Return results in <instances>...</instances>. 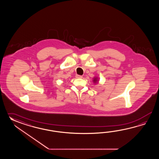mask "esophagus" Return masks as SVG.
I'll use <instances>...</instances> for the list:
<instances>
[{"mask_svg": "<svg viewBox=\"0 0 159 159\" xmlns=\"http://www.w3.org/2000/svg\"><path fill=\"white\" fill-rule=\"evenodd\" d=\"M76 78H82V76L80 75H76Z\"/></svg>", "mask_w": 159, "mask_h": 159, "instance_id": "esophagus-1", "label": "esophagus"}]
</instances>
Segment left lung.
I'll list each match as a JSON object with an SVG mask.
<instances>
[{"label": "left lung", "instance_id": "left-lung-1", "mask_svg": "<svg viewBox=\"0 0 159 159\" xmlns=\"http://www.w3.org/2000/svg\"><path fill=\"white\" fill-rule=\"evenodd\" d=\"M93 82H94L95 84L96 82H98V80H97V78H95V77L94 79L93 80Z\"/></svg>", "mask_w": 159, "mask_h": 159}]
</instances>
